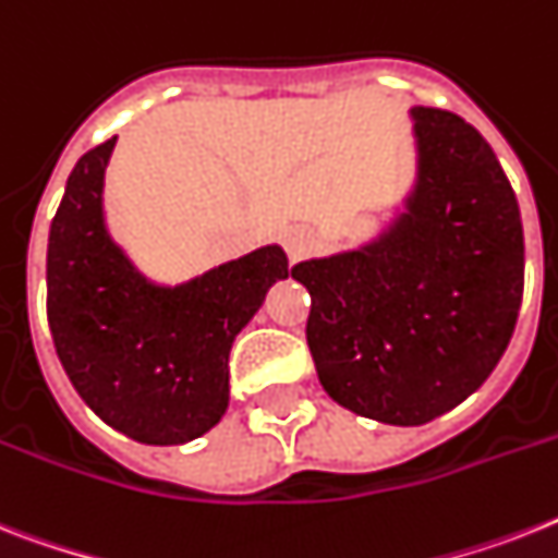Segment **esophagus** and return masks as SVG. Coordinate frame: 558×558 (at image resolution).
<instances>
[{"instance_id": "34e87169", "label": "esophagus", "mask_w": 558, "mask_h": 558, "mask_svg": "<svg viewBox=\"0 0 558 558\" xmlns=\"http://www.w3.org/2000/svg\"><path fill=\"white\" fill-rule=\"evenodd\" d=\"M283 246H287L289 257H303L312 248V234L301 229V226H294V229L283 234Z\"/></svg>"}]
</instances>
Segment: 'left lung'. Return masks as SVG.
Listing matches in <instances>:
<instances>
[{
  "label": "left lung",
  "mask_w": 558,
  "mask_h": 558,
  "mask_svg": "<svg viewBox=\"0 0 558 558\" xmlns=\"http://www.w3.org/2000/svg\"><path fill=\"white\" fill-rule=\"evenodd\" d=\"M415 177L387 223L294 264L326 396L421 427L459 407L505 355L524 289V234L487 140L450 111L410 108Z\"/></svg>",
  "instance_id": "left-lung-1"
}]
</instances>
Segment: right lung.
I'll return each mask as SVG.
<instances>
[{"instance_id": "1", "label": "right lung", "mask_w": 558, "mask_h": 558, "mask_svg": "<svg viewBox=\"0 0 558 558\" xmlns=\"http://www.w3.org/2000/svg\"><path fill=\"white\" fill-rule=\"evenodd\" d=\"M117 137L76 160L48 234V324L85 404L140 444H189L229 407V352L289 257L278 243L180 283L148 278L106 217Z\"/></svg>"}]
</instances>
